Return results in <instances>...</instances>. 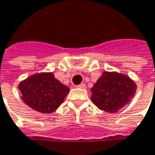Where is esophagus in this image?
Here are the masks:
<instances>
[{"mask_svg":"<svg viewBox=\"0 0 155 155\" xmlns=\"http://www.w3.org/2000/svg\"><path fill=\"white\" fill-rule=\"evenodd\" d=\"M77 87H79V88H86V85L85 84H80V85H78Z\"/></svg>","mask_w":155,"mask_h":155,"instance_id":"34e87169","label":"esophagus"}]
</instances>
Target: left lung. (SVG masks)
Wrapping results in <instances>:
<instances>
[{
    "instance_id": "obj_1",
    "label": "left lung",
    "mask_w": 155,
    "mask_h": 155,
    "mask_svg": "<svg viewBox=\"0 0 155 155\" xmlns=\"http://www.w3.org/2000/svg\"><path fill=\"white\" fill-rule=\"evenodd\" d=\"M136 88V83L126 74L104 72L91 87V101L101 110L115 113L131 102Z\"/></svg>"
}]
</instances>
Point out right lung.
<instances>
[{
    "instance_id": "add662e5",
    "label": "right lung",
    "mask_w": 155,
    "mask_h": 155,
    "mask_svg": "<svg viewBox=\"0 0 155 155\" xmlns=\"http://www.w3.org/2000/svg\"><path fill=\"white\" fill-rule=\"evenodd\" d=\"M18 88L24 104L41 113L55 111L64 102L69 87L54 77L52 73H38L22 81Z\"/></svg>"
}]
</instances>
